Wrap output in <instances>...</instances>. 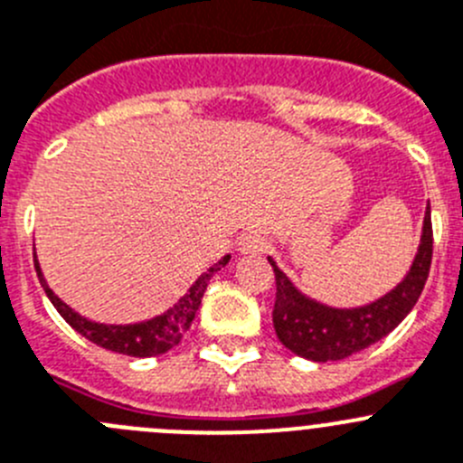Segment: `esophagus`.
Instances as JSON below:
<instances>
[{"label":"esophagus","instance_id":"esophagus-1","mask_svg":"<svg viewBox=\"0 0 463 463\" xmlns=\"http://www.w3.org/2000/svg\"><path fill=\"white\" fill-rule=\"evenodd\" d=\"M266 239L259 234H245L243 239L239 241V252L248 254V257H261V254H266Z\"/></svg>","mask_w":463,"mask_h":463}]
</instances>
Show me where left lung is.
Masks as SVG:
<instances>
[{
  "label": "left lung",
  "mask_w": 463,
  "mask_h": 463,
  "mask_svg": "<svg viewBox=\"0 0 463 463\" xmlns=\"http://www.w3.org/2000/svg\"><path fill=\"white\" fill-rule=\"evenodd\" d=\"M277 281L272 325L281 345L309 361H338L373 345L393 332L413 309L425 288L432 263V220L430 202L422 218L420 245L407 275L389 293L361 307H329L302 293L290 277L268 257Z\"/></svg>",
  "instance_id": "8db88e82"
}]
</instances>
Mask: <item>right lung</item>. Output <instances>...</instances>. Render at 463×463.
I'll return each mask as SVG.
<instances>
[{
	"label": "right lung",
	"instance_id": "1",
	"mask_svg": "<svg viewBox=\"0 0 463 463\" xmlns=\"http://www.w3.org/2000/svg\"><path fill=\"white\" fill-rule=\"evenodd\" d=\"M229 259H232V254H224V257L220 259V261H215L209 270L202 272L195 279V284H193L170 309L163 311V314L154 316V318L149 320H140V323L107 325L95 323V320L86 318V316H81L79 311H74L70 305H65L59 295L50 288L45 275H43L41 263H38L36 252H33L38 279H41L43 288H45L52 305L56 307V311H59L61 316H63L65 323H68L74 332L86 336L90 343H95V345L107 347V350L118 352V354L140 356V359H145V356H158L182 343L184 334L191 329L193 318H195L197 309H200L202 295H204L211 277H213L220 268L227 266Z\"/></svg>",
	"mask_w": 463,
	"mask_h": 463
}]
</instances>
